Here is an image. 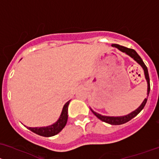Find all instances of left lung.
Returning <instances> with one entry per match:
<instances>
[{
  "label": "left lung",
  "instance_id": "1",
  "mask_svg": "<svg viewBox=\"0 0 159 159\" xmlns=\"http://www.w3.org/2000/svg\"><path fill=\"white\" fill-rule=\"evenodd\" d=\"M112 47H116L118 50H120L122 53H125V54H127L131 58L133 59L136 63H138L139 64L142 66V68L144 70V74H145V78L146 80L147 85H148V88H147V98H145L143 100V102H142V104L137 108L135 110L132 111V112L129 113L128 115L125 116H102L101 114L97 113V112H94L93 109H91V111L93 112V113L94 114L96 117L99 119L102 120V122H106V123H109L110 125H122V124L125 123V122H129L131 119H133L134 117H135L139 113L141 112V111L143 109V108L145 107V104H146L147 99H148V94H149L150 92V80H149V76H148V69H147V66H145V64L144 63L143 60H142V58L139 57V55L136 53L135 50H132V49L127 48V47H122V46L119 45V44H112Z\"/></svg>",
  "mask_w": 159,
  "mask_h": 159
}]
</instances>
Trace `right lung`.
Instances as JSON below:
<instances>
[{
	"label": "right lung",
	"instance_id": "add662e5",
	"mask_svg": "<svg viewBox=\"0 0 159 159\" xmlns=\"http://www.w3.org/2000/svg\"><path fill=\"white\" fill-rule=\"evenodd\" d=\"M70 101H68L63 106V110L60 114V118L57 122L52 125L46 127H27L29 130L32 131L34 133L44 137H51L57 135L65 127L68 119V106L70 104Z\"/></svg>",
	"mask_w": 159,
	"mask_h": 159
}]
</instances>
